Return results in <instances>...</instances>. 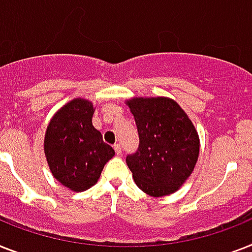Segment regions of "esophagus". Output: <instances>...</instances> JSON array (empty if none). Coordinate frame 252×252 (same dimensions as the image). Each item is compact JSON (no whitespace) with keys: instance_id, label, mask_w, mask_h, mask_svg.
I'll return each mask as SVG.
<instances>
[{"instance_id":"34e87169","label":"esophagus","mask_w":252,"mask_h":252,"mask_svg":"<svg viewBox=\"0 0 252 252\" xmlns=\"http://www.w3.org/2000/svg\"><path fill=\"white\" fill-rule=\"evenodd\" d=\"M114 150H115L116 155L122 154V145H120V144H115V145H114Z\"/></svg>"}]
</instances>
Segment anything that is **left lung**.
I'll return each instance as SVG.
<instances>
[{
	"instance_id": "8db88e82",
	"label": "left lung",
	"mask_w": 252,
	"mask_h": 252,
	"mask_svg": "<svg viewBox=\"0 0 252 252\" xmlns=\"http://www.w3.org/2000/svg\"><path fill=\"white\" fill-rule=\"evenodd\" d=\"M140 145L126 157L136 185L151 197L175 193L194 171L199 137L189 116L167 97L130 98Z\"/></svg>"
}]
</instances>
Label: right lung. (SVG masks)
<instances>
[{
  "label": "right lung",
  "mask_w": 252,
  "mask_h": 252,
  "mask_svg": "<svg viewBox=\"0 0 252 252\" xmlns=\"http://www.w3.org/2000/svg\"><path fill=\"white\" fill-rule=\"evenodd\" d=\"M93 114L91 101L75 98L55 112L45 133L49 168L59 183L76 193L97 184L105 164L115 155L92 124Z\"/></svg>",
  "instance_id": "1"
}]
</instances>
